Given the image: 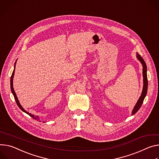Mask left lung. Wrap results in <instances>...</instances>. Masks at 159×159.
I'll use <instances>...</instances> for the list:
<instances>
[{"mask_svg": "<svg viewBox=\"0 0 159 159\" xmlns=\"http://www.w3.org/2000/svg\"><path fill=\"white\" fill-rule=\"evenodd\" d=\"M137 57L138 59L140 61V62L141 63V64L143 65V91H142V93L141 96L139 97L138 102L136 103V105H135L133 112H132V115H134L140 108L141 106L143 104V100L145 99L147 93V89H148V79H147V65L146 63L144 61V60L142 58V57L139 54H137Z\"/></svg>", "mask_w": 159, "mask_h": 159, "instance_id": "obj_1", "label": "left lung"}]
</instances>
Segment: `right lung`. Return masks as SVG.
Instances as JSON below:
<instances>
[{
  "label": "right lung",
  "instance_id": "right-lung-1",
  "mask_svg": "<svg viewBox=\"0 0 159 159\" xmlns=\"http://www.w3.org/2000/svg\"><path fill=\"white\" fill-rule=\"evenodd\" d=\"M16 61H17V60H16ZM16 63H15V65H16ZM15 65H14V68H15ZM14 70H15L14 69V70H13V71H12V75H11V89L12 93V94H13V96H14V99H15V100H16V102L18 106L19 107V108H20L23 111L25 112V113H27L28 115H29L31 117H32L33 119H37V118H39L38 116H35V115H32V114H31V113H29L28 111H26L25 110H24V109L23 108V107H21V105H20V102H19V101H18V98H17V96H16V94L15 92H14V89H13V85H12V84H12V83H13V77H14Z\"/></svg>",
  "mask_w": 159,
  "mask_h": 159
}]
</instances>
